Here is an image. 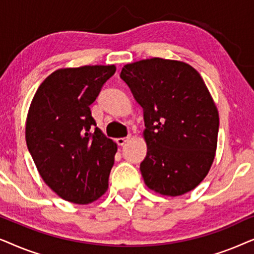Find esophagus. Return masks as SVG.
Segmentation results:
<instances>
[{
	"label": "esophagus",
	"instance_id": "esophagus-1",
	"mask_svg": "<svg viewBox=\"0 0 254 254\" xmlns=\"http://www.w3.org/2000/svg\"><path fill=\"white\" fill-rule=\"evenodd\" d=\"M128 140H129V137H119L117 138V144L118 145H124L126 142H128Z\"/></svg>",
	"mask_w": 254,
	"mask_h": 254
}]
</instances>
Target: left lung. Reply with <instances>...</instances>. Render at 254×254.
Returning a JSON list of instances; mask_svg holds the SVG:
<instances>
[{
    "label": "left lung",
    "instance_id": "8db88e82",
    "mask_svg": "<svg viewBox=\"0 0 254 254\" xmlns=\"http://www.w3.org/2000/svg\"><path fill=\"white\" fill-rule=\"evenodd\" d=\"M120 77L143 109L145 185L170 196L195 189L213 164L220 125L202 77L185 62L159 58L126 64Z\"/></svg>",
    "mask_w": 254,
    "mask_h": 254
}]
</instances>
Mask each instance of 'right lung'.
Here are the masks:
<instances>
[{
	"label": "right lung",
	"instance_id": "obj_1",
	"mask_svg": "<svg viewBox=\"0 0 254 254\" xmlns=\"http://www.w3.org/2000/svg\"><path fill=\"white\" fill-rule=\"evenodd\" d=\"M114 72L113 64L59 69L31 103L27 149L44 182L69 202H93L109 187L117 144L97 127L90 105Z\"/></svg>",
	"mask_w": 254,
	"mask_h": 254
}]
</instances>
